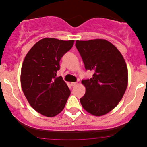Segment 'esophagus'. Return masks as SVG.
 Returning a JSON list of instances; mask_svg holds the SVG:
<instances>
[{
	"label": "esophagus",
	"mask_w": 147,
	"mask_h": 147,
	"mask_svg": "<svg viewBox=\"0 0 147 147\" xmlns=\"http://www.w3.org/2000/svg\"><path fill=\"white\" fill-rule=\"evenodd\" d=\"M70 84H71L72 86H75L77 84V82H71Z\"/></svg>",
	"instance_id": "34e87169"
}]
</instances>
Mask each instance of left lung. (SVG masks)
Here are the masks:
<instances>
[{"mask_svg":"<svg viewBox=\"0 0 147 147\" xmlns=\"http://www.w3.org/2000/svg\"><path fill=\"white\" fill-rule=\"evenodd\" d=\"M75 46L86 70L92 78L83 79L86 93L80 99L87 112L102 116L110 112L122 99L128 85V70L117 48L104 39L77 41Z\"/></svg>","mask_w":147,"mask_h":147,"instance_id":"obj_1","label":"left lung"}]
</instances>
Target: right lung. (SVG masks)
Wrapping results in <instances>:
<instances>
[{"instance_id":"1","label":"right lung","mask_w":147,"mask_h":147,"mask_svg":"<svg viewBox=\"0 0 147 147\" xmlns=\"http://www.w3.org/2000/svg\"><path fill=\"white\" fill-rule=\"evenodd\" d=\"M74 41L45 38L28 52L21 68L22 90L30 106L43 115L54 117L65 107L70 90L62 77H57L62 57Z\"/></svg>"}]
</instances>
